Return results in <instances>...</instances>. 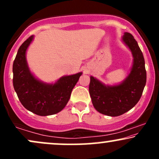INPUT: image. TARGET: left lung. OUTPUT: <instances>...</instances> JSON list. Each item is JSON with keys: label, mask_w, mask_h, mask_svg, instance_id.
<instances>
[{"label": "left lung", "mask_w": 159, "mask_h": 159, "mask_svg": "<svg viewBox=\"0 0 159 159\" xmlns=\"http://www.w3.org/2000/svg\"><path fill=\"white\" fill-rule=\"evenodd\" d=\"M121 39L131 51L133 57L132 66L127 77L119 84L106 85L90 76L89 86L95 109L110 116H120L131 110L141 97L147 81L143 53L134 36L125 32Z\"/></svg>", "instance_id": "1"}]
</instances>
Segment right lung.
<instances>
[{
  "instance_id": "right-lung-1",
  "label": "right lung",
  "mask_w": 159,
  "mask_h": 159,
  "mask_svg": "<svg viewBox=\"0 0 159 159\" xmlns=\"http://www.w3.org/2000/svg\"><path fill=\"white\" fill-rule=\"evenodd\" d=\"M34 38V36H30L18 50L12 66L13 87L27 110L39 116H49L64 108L82 72L64 75L54 83L40 81L30 70L26 58L27 48Z\"/></svg>"
}]
</instances>
